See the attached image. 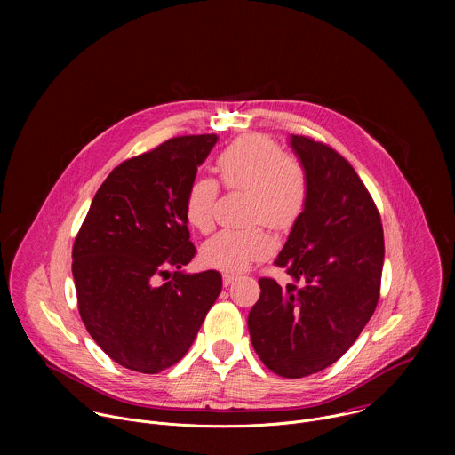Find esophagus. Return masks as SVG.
I'll return each instance as SVG.
<instances>
[{"instance_id": "1", "label": "esophagus", "mask_w": 455, "mask_h": 455, "mask_svg": "<svg viewBox=\"0 0 455 455\" xmlns=\"http://www.w3.org/2000/svg\"><path fill=\"white\" fill-rule=\"evenodd\" d=\"M235 279H237V277H235L234 274H223V286L228 288Z\"/></svg>"}]
</instances>
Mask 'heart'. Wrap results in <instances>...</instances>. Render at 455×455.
Listing matches in <instances>:
<instances>
[{"label":"heart","mask_w":455,"mask_h":455,"mask_svg":"<svg viewBox=\"0 0 455 455\" xmlns=\"http://www.w3.org/2000/svg\"><path fill=\"white\" fill-rule=\"evenodd\" d=\"M216 174L227 188L248 190V221H263L274 228L291 227L307 200V176L302 164L283 155L281 146L265 135H244L227 146L216 158ZM218 183L194 178L185 192L183 212L187 223L200 232L214 225ZM274 250L272 237L263 227L221 230L200 250L205 267L221 272H243Z\"/></svg>","instance_id":"1"}]
</instances>
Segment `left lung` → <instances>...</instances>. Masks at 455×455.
<instances>
[{"mask_svg": "<svg viewBox=\"0 0 455 455\" xmlns=\"http://www.w3.org/2000/svg\"><path fill=\"white\" fill-rule=\"evenodd\" d=\"M307 200L275 265L293 283L259 279L248 331L261 362L302 378L335 363L372 316L383 268V228L365 185L335 149L291 135ZM302 282V287L296 283Z\"/></svg>", "mask_w": 455, "mask_h": 455, "instance_id": "1", "label": "left lung"}]
</instances>
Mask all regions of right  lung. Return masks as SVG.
I'll return each mask as SVG.
<instances>
[{
  "mask_svg": "<svg viewBox=\"0 0 455 455\" xmlns=\"http://www.w3.org/2000/svg\"><path fill=\"white\" fill-rule=\"evenodd\" d=\"M216 142V135L178 137L122 162L97 190L76 237L81 318L125 369L155 374L180 362L221 291L220 272L181 270L196 253L185 192Z\"/></svg>",
  "mask_w": 455,
  "mask_h": 455,
  "instance_id": "obj_1",
  "label": "right lung"
}]
</instances>
